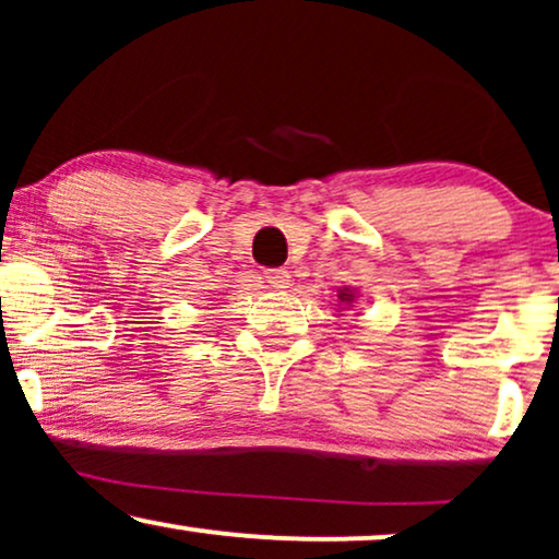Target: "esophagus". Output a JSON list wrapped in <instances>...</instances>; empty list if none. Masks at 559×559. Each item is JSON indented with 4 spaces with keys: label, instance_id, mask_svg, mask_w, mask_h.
I'll list each match as a JSON object with an SVG mask.
<instances>
[{
    "label": "esophagus",
    "instance_id": "34e87169",
    "mask_svg": "<svg viewBox=\"0 0 559 559\" xmlns=\"http://www.w3.org/2000/svg\"><path fill=\"white\" fill-rule=\"evenodd\" d=\"M288 281L292 275L284 267H271V271H262V284H267L271 288H288Z\"/></svg>",
    "mask_w": 559,
    "mask_h": 559
}]
</instances>
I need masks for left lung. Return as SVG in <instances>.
Returning a JSON list of instances; mask_svg holds the SVG:
<instances>
[{"label": "left lung", "instance_id": "8db88e82", "mask_svg": "<svg viewBox=\"0 0 559 559\" xmlns=\"http://www.w3.org/2000/svg\"><path fill=\"white\" fill-rule=\"evenodd\" d=\"M338 301H342V305H355V292H352V288H338Z\"/></svg>", "mask_w": 559, "mask_h": 559}]
</instances>
